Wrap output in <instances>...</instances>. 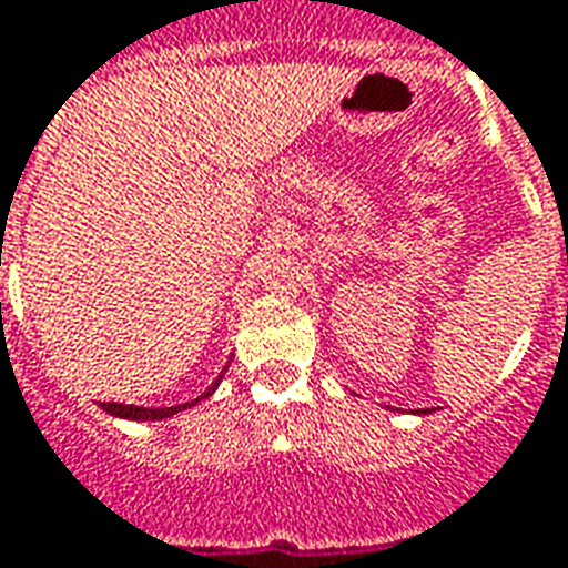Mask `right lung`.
Listing matches in <instances>:
<instances>
[{
	"mask_svg": "<svg viewBox=\"0 0 568 568\" xmlns=\"http://www.w3.org/2000/svg\"><path fill=\"white\" fill-rule=\"evenodd\" d=\"M221 378H223V375H217V381H214V384H211L209 390L202 393L199 399H193V403H184V405H172V408H144V405H126V403H102V408H105L109 415L126 417V420H163V417H172V415H178V412L190 408V405H196V403H202V399H209L211 393L217 390Z\"/></svg>",
	"mask_w": 568,
	"mask_h": 568,
	"instance_id": "add662e5",
	"label": "right lung"
}]
</instances>
